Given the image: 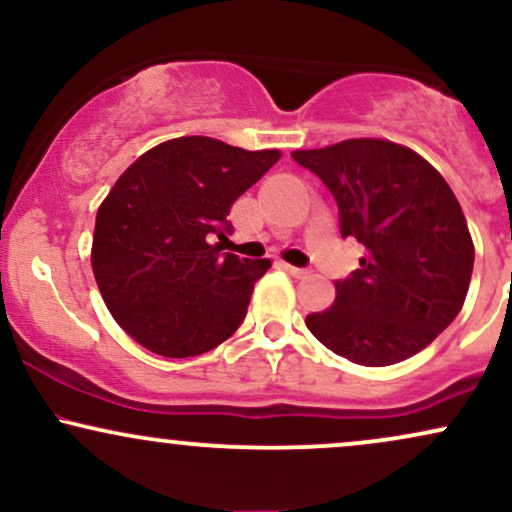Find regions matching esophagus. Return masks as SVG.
Masks as SVG:
<instances>
[{"mask_svg": "<svg viewBox=\"0 0 512 512\" xmlns=\"http://www.w3.org/2000/svg\"><path fill=\"white\" fill-rule=\"evenodd\" d=\"M284 269L289 272L291 276H296V279H303V276L310 274V269H303V267H293V264H284Z\"/></svg>", "mask_w": 512, "mask_h": 512, "instance_id": "obj_1", "label": "esophagus"}]
</instances>
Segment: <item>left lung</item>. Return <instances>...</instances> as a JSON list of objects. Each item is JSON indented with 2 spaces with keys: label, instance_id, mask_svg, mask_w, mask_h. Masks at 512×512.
<instances>
[{
  "label": "left lung",
  "instance_id": "1",
  "mask_svg": "<svg viewBox=\"0 0 512 512\" xmlns=\"http://www.w3.org/2000/svg\"><path fill=\"white\" fill-rule=\"evenodd\" d=\"M291 156L332 192L342 238L366 250L361 269L334 281L332 308L308 315V330L358 366L419 354L460 313L472 279V236L450 185L419 154L383 139Z\"/></svg>",
  "mask_w": 512,
  "mask_h": 512
}]
</instances>
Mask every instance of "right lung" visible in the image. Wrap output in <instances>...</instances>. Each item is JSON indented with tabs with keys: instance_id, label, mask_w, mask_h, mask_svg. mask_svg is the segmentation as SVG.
I'll return each mask as SVG.
<instances>
[{
	"instance_id": "add662e5",
	"label": "right lung",
	"mask_w": 512,
	"mask_h": 512,
	"mask_svg": "<svg viewBox=\"0 0 512 512\" xmlns=\"http://www.w3.org/2000/svg\"><path fill=\"white\" fill-rule=\"evenodd\" d=\"M211 137L170 139L129 166L96 216L91 264L117 325L158 356L211 351L238 330L269 260L223 252L233 202L279 161Z\"/></svg>"
}]
</instances>
